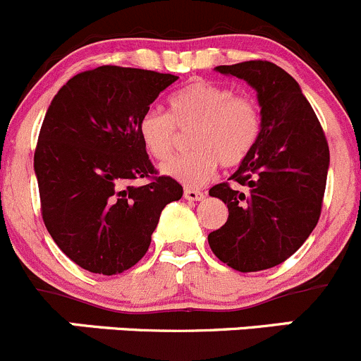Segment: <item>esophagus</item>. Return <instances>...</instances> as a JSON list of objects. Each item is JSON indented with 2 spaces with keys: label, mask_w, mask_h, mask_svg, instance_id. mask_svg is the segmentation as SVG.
I'll return each mask as SVG.
<instances>
[{
  "label": "esophagus",
  "mask_w": 361,
  "mask_h": 361,
  "mask_svg": "<svg viewBox=\"0 0 361 361\" xmlns=\"http://www.w3.org/2000/svg\"><path fill=\"white\" fill-rule=\"evenodd\" d=\"M203 192L200 189H192V188H185L184 189V198L189 200V202H200L203 200Z\"/></svg>",
  "instance_id": "obj_1"
}]
</instances>
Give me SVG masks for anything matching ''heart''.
I'll return each mask as SVG.
<instances>
[{
  "mask_svg": "<svg viewBox=\"0 0 361 361\" xmlns=\"http://www.w3.org/2000/svg\"><path fill=\"white\" fill-rule=\"evenodd\" d=\"M258 102L235 94L228 85L192 80L169 98V114L147 110L138 119V137L151 158L166 161L176 152L180 131L191 130V152L161 166L166 177L185 185L205 184L217 166H238L247 159L262 135Z\"/></svg>",
  "mask_w": 361,
  "mask_h": 361,
  "instance_id": "obj_1",
  "label": "heart"
}]
</instances>
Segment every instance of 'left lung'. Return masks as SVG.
Listing matches in <instances>:
<instances>
[{
    "label": "left lung",
    "mask_w": 361,
    "mask_h": 361,
    "mask_svg": "<svg viewBox=\"0 0 361 361\" xmlns=\"http://www.w3.org/2000/svg\"><path fill=\"white\" fill-rule=\"evenodd\" d=\"M216 70L258 91L263 128L231 182L210 188V196L226 203L228 221L210 231L209 245L231 269L258 272L286 262L316 228L330 149L300 85L283 68L256 59Z\"/></svg>",
    "instance_id": "obj_1"
}]
</instances>
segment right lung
Here are the masks:
<instances>
[{
  "instance_id": "1",
  "label": "right lung",
  "mask_w": 361,
  "mask_h": 361,
  "mask_svg": "<svg viewBox=\"0 0 361 361\" xmlns=\"http://www.w3.org/2000/svg\"><path fill=\"white\" fill-rule=\"evenodd\" d=\"M179 77L105 64L71 77L52 99L35 149L49 233L84 270L114 276L137 265L161 210L182 185L159 176L138 119ZM145 178L144 186L130 182Z\"/></svg>"
}]
</instances>
